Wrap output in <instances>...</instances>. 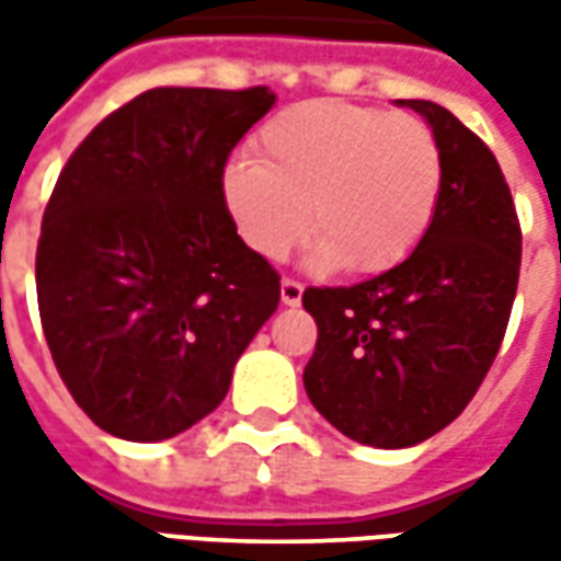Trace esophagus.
<instances>
[{
  "label": "esophagus",
  "instance_id": "obj_1",
  "mask_svg": "<svg viewBox=\"0 0 561 561\" xmlns=\"http://www.w3.org/2000/svg\"><path fill=\"white\" fill-rule=\"evenodd\" d=\"M280 302L284 306H299L302 302V284L293 280V277H284L280 280Z\"/></svg>",
  "mask_w": 561,
  "mask_h": 561
}]
</instances>
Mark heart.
Listing matches in <instances>:
<instances>
[{
    "label": "heart",
    "instance_id": "b5f03b06",
    "mask_svg": "<svg viewBox=\"0 0 561 561\" xmlns=\"http://www.w3.org/2000/svg\"><path fill=\"white\" fill-rule=\"evenodd\" d=\"M443 152L409 112L343 99L299 102L255 134V159L221 174L230 221L252 252L284 259L309 230L318 262L380 274L405 262L437 215Z\"/></svg>",
    "mask_w": 561,
    "mask_h": 561
}]
</instances>
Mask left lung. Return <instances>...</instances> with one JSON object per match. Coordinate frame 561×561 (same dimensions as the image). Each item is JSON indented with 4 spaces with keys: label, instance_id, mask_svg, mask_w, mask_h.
Segmentation results:
<instances>
[{
    "label": "left lung",
    "instance_id": "8db88e82",
    "mask_svg": "<svg viewBox=\"0 0 561 561\" xmlns=\"http://www.w3.org/2000/svg\"><path fill=\"white\" fill-rule=\"evenodd\" d=\"M405 105L440 140L431 230L397 268L302 293L318 324L306 393L340 434L380 449L415 446L462 415L500 353L522 268L518 211L490 146L437 102Z\"/></svg>",
    "mask_w": 561,
    "mask_h": 561
}]
</instances>
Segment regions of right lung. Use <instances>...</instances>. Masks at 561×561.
<instances>
[{
	"label": "right lung",
	"instance_id": "add662e5",
	"mask_svg": "<svg viewBox=\"0 0 561 561\" xmlns=\"http://www.w3.org/2000/svg\"><path fill=\"white\" fill-rule=\"evenodd\" d=\"M274 105L268 87H156L87 134L55 181L36 302L75 402L124 440H168L215 412L280 302V274L240 240L227 156Z\"/></svg>",
	"mask_w": 561,
	"mask_h": 561
}]
</instances>
